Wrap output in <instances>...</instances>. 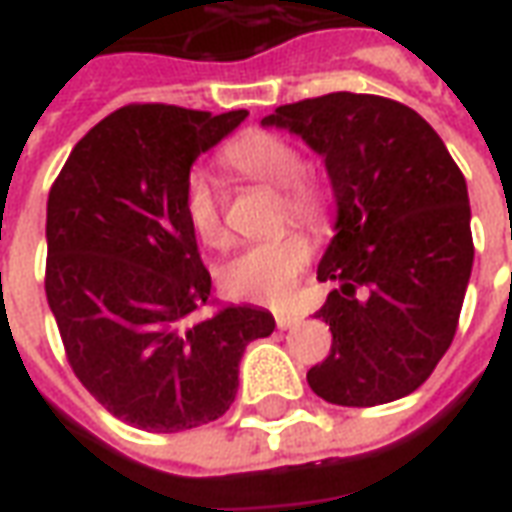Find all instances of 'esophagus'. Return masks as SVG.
<instances>
[{"mask_svg":"<svg viewBox=\"0 0 512 512\" xmlns=\"http://www.w3.org/2000/svg\"><path fill=\"white\" fill-rule=\"evenodd\" d=\"M301 318L299 315H293V312H279L277 315V326L279 329H293V326H299Z\"/></svg>","mask_w":512,"mask_h":512,"instance_id":"esophagus-1","label":"esophagus"}]
</instances>
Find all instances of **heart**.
Returning a JSON list of instances; mask_svg holds the SVG:
<instances>
[{"label": "heart", "instance_id": "b5f03b06", "mask_svg": "<svg viewBox=\"0 0 512 512\" xmlns=\"http://www.w3.org/2000/svg\"><path fill=\"white\" fill-rule=\"evenodd\" d=\"M222 164L235 175L279 189V219L323 230L332 216L329 191L321 180L304 172V156L288 136L274 131H246L227 142ZM183 216L191 233L205 246H222L227 230L222 222L219 191L205 172H191L183 186ZM312 246L301 233H282L268 241L246 244L219 271L227 296L255 304H282L296 288V279L310 263Z\"/></svg>", "mask_w": 512, "mask_h": 512}]
</instances>
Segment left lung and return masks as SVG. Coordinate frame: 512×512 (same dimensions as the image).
I'll list each match as a JSON object with an SVG mask.
<instances>
[{"label":"left lung","instance_id":"left-lung-1","mask_svg":"<svg viewBox=\"0 0 512 512\" xmlns=\"http://www.w3.org/2000/svg\"><path fill=\"white\" fill-rule=\"evenodd\" d=\"M263 126L321 153L337 200V235L318 266L337 288L315 312L332 351L307 373L312 392L354 408L411 395L447 354L472 277L463 172L414 109L381 95L307 98Z\"/></svg>","mask_w":512,"mask_h":512}]
</instances>
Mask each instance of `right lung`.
Segmentation results:
<instances>
[{"mask_svg":"<svg viewBox=\"0 0 512 512\" xmlns=\"http://www.w3.org/2000/svg\"><path fill=\"white\" fill-rule=\"evenodd\" d=\"M249 115L131 104L76 142L46 208V299L84 389L128 425L180 433L219 419L238 362L274 315H205L211 274L183 216L200 153Z\"/></svg>","mask_w":512,"mask_h":512,"instance_id":"obj_1","label":"right lung"}]
</instances>
